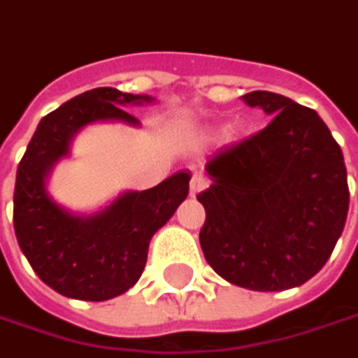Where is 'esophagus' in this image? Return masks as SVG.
<instances>
[{"mask_svg": "<svg viewBox=\"0 0 358 358\" xmlns=\"http://www.w3.org/2000/svg\"><path fill=\"white\" fill-rule=\"evenodd\" d=\"M209 186V180L205 178L203 172H194L190 178V194H199L201 190H205Z\"/></svg>", "mask_w": 358, "mask_h": 358, "instance_id": "1", "label": "esophagus"}]
</instances>
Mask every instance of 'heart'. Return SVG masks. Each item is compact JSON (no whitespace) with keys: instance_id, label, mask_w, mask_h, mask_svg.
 Listing matches in <instances>:
<instances>
[{"instance_id":"heart-1","label":"heart","mask_w":358,"mask_h":358,"mask_svg":"<svg viewBox=\"0 0 358 358\" xmlns=\"http://www.w3.org/2000/svg\"><path fill=\"white\" fill-rule=\"evenodd\" d=\"M243 130H245V126H243V124H238V126H234V128H232V132H243Z\"/></svg>"}]
</instances>
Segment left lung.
Returning <instances> with one entry per match:
<instances>
[{"instance_id": "left-lung-1", "label": "left lung", "mask_w": 358, "mask_h": 358, "mask_svg": "<svg viewBox=\"0 0 358 358\" xmlns=\"http://www.w3.org/2000/svg\"><path fill=\"white\" fill-rule=\"evenodd\" d=\"M249 108L273 120L213 155L199 241L207 263L230 284L278 292L305 284L329 259L348 215L340 145L315 109L252 91Z\"/></svg>"}]
</instances>
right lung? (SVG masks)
<instances>
[{
    "instance_id": "right-lung-1",
    "label": "right lung",
    "mask_w": 358,
    "mask_h": 358,
    "mask_svg": "<svg viewBox=\"0 0 358 358\" xmlns=\"http://www.w3.org/2000/svg\"><path fill=\"white\" fill-rule=\"evenodd\" d=\"M155 101L111 87L87 91L47 113L16 172L14 230L35 273L55 292L80 301H108L132 288L147 263L153 234L166 226L188 194L190 172L147 190H126L106 209L80 215L47 192L53 166L70 155L72 138L93 122H141L124 106Z\"/></svg>"
}]
</instances>
